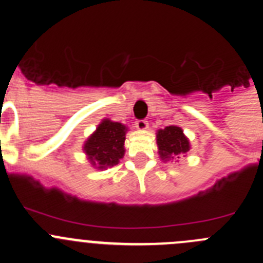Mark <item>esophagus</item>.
Returning <instances> with one entry per match:
<instances>
[{
    "instance_id": "obj_1",
    "label": "esophagus",
    "mask_w": 263,
    "mask_h": 263,
    "mask_svg": "<svg viewBox=\"0 0 263 263\" xmlns=\"http://www.w3.org/2000/svg\"><path fill=\"white\" fill-rule=\"evenodd\" d=\"M147 126H148V124H147V121H146V120L136 121V127H137V129L146 130V129H147Z\"/></svg>"
}]
</instances>
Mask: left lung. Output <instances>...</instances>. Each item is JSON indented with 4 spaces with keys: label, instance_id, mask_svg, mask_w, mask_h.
<instances>
[{
    "label": "left lung",
    "instance_id": "left-lung-1",
    "mask_svg": "<svg viewBox=\"0 0 263 263\" xmlns=\"http://www.w3.org/2000/svg\"><path fill=\"white\" fill-rule=\"evenodd\" d=\"M157 143L162 159L178 157L180 154H185L190 150V142L187 137L183 134V130L174 125L158 132Z\"/></svg>",
    "mask_w": 263,
    "mask_h": 263
}]
</instances>
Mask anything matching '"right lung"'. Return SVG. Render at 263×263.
Masks as SVG:
<instances>
[{
    "label": "right lung",
    "instance_id": "1",
    "mask_svg": "<svg viewBox=\"0 0 263 263\" xmlns=\"http://www.w3.org/2000/svg\"><path fill=\"white\" fill-rule=\"evenodd\" d=\"M126 127L120 122L104 120L84 143V152L97 168L113 167L124 157Z\"/></svg>",
    "mask_w": 263,
    "mask_h": 263
}]
</instances>
